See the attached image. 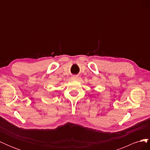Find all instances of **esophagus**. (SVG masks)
<instances>
[{
    "label": "esophagus",
    "instance_id": "1",
    "mask_svg": "<svg viewBox=\"0 0 150 150\" xmlns=\"http://www.w3.org/2000/svg\"><path fill=\"white\" fill-rule=\"evenodd\" d=\"M79 79V76H73L72 77V79L73 80H77Z\"/></svg>",
    "mask_w": 150,
    "mask_h": 150
}]
</instances>
